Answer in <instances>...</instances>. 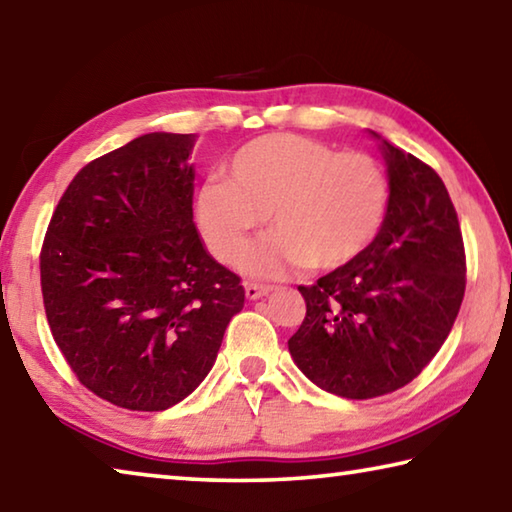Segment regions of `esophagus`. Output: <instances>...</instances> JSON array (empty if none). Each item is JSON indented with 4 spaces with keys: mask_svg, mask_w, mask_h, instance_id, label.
I'll list each match as a JSON object with an SVG mask.
<instances>
[{
    "mask_svg": "<svg viewBox=\"0 0 512 512\" xmlns=\"http://www.w3.org/2000/svg\"><path fill=\"white\" fill-rule=\"evenodd\" d=\"M272 290H274L272 285L245 283V294H247V299H249V301H256V299H261V297H267V294H270Z\"/></svg>",
    "mask_w": 512,
    "mask_h": 512,
    "instance_id": "34e87169",
    "label": "esophagus"
}]
</instances>
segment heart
<instances>
[{
  "label": "heart",
  "mask_w": 512,
  "mask_h": 512,
  "mask_svg": "<svg viewBox=\"0 0 512 512\" xmlns=\"http://www.w3.org/2000/svg\"><path fill=\"white\" fill-rule=\"evenodd\" d=\"M389 200L387 170L366 152L270 134L233 152L229 179H206L195 215L206 247L222 263L240 261L270 213L276 233L247 256L249 272L281 276L299 265L333 272L371 247Z\"/></svg>",
  "instance_id": "1"
}]
</instances>
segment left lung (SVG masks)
Wrapping results in <instances>:
<instances>
[{"label":"left lung","instance_id":"8db88e82","mask_svg":"<svg viewBox=\"0 0 512 512\" xmlns=\"http://www.w3.org/2000/svg\"><path fill=\"white\" fill-rule=\"evenodd\" d=\"M391 200L360 258L299 285L306 319L294 364L319 389L369 400L405 387L450 335L465 294V249L443 179L380 134Z\"/></svg>","mask_w":512,"mask_h":512}]
</instances>
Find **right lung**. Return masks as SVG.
Masks as SVG:
<instances>
[{"label":"right lung","mask_w":512,"mask_h":512,"mask_svg":"<svg viewBox=\"0 0 512 512\" xmlns=\"http://www.w3.org/2000/svg\"><path fill=\"white\" fill-rule=\"evenodd\" d=\"M195 134L150 132L71 179L40 254L51 335L83 387L164 411L209 375L245 306L193 222Z\"/></svg>","instance_id":"add662e5"}]
</instances>
